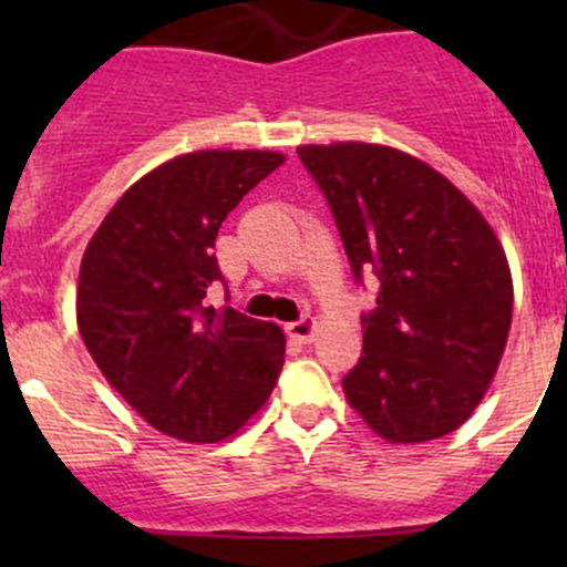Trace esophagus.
I'll use <instances>...</instances> for the list:
<instances>
[{
  "instance_id": "34e87169",
  "label": "esophagus",
  "mask_w": 567,
  "mask_h": 567,
  "mask_svg": "<svg viewBox=\"0 0 567 567\" xmlns=\"http://www.w3.org/2000/svg\"><path fill=\"white\" fill-rule=\"evenodd\" d=\"M285 331H288V337H293V340L312 342V340H316L318 323L312 318H301V320H293V323L285 326Z\"/></svg>"
}]
</instances>
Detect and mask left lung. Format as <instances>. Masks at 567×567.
<instances>
[{
    "label": "left lung",
    "instance_id": "8db88e82",
    "mask_svg": "<svg viewBox=\"0 0 567 567\" xmlns=\"http://www.w3.org/2000/svg\"><path fill=\"white\" fill-rule=\"evenodd\" d=\"M353 277H379L348 405L392 444L461 427L488 392L513 318V277L485 216L442 173L373 142L301 145Z\"/></svg>",
    "mask_w": 567,
    "mask_h": 567
}]
</instances>
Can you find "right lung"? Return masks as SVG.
<instances>
[{
	"instance_id": "obj_1",
	"label": "right lung",
	"mask_w": 567,
	"mask_h": 567,
	"mask_svg": "<svg viewBox=\"0 0 567 567\" xmlns=\"http://www.w3.org/2000/svg\"><path fill=\"white\" fill-rule=\"evenodd\" d=\"M285 162L277 151H194L125 188L90 238L76 323L90 357L156 431L188 444L236 436L285 362L277 323L203 307L221 279V221Z\"/></svg>"
}]
</instances>
